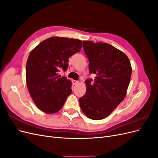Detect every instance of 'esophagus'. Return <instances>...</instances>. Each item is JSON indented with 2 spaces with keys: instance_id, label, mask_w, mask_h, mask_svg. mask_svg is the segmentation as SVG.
I'll use <instances>...</instances> for the list:
<instances>
[{
  "instance_id": "1",
  "label": "esophagus",
  "mask_w": 158,
  "mask_h": 158,
  "mask_svg": "<svg viewBox=\"0 0 158 158\" xmlns=\"http://www.w3.org/2000/svg\"><path fill=\"white\" fill-rule=\"evenodd\" d=\"M78 80H73V84H74V85H76V84H78Z\"/></svg>"
}]
</instances>
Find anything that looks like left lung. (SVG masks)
<instances>
[{
  "label": "left lung",
  "mask_w": 158,
  "mask_h": 158,
  "mask_svg": "<svg viewBox=\"0 0 158 158\" xmlns=\"http://www.w3.org/2000/svg\"><path fill=\"white\" fill-rule=\"evenodd\" d=\"M88 56L90 74L94 80L85 81L86 92L79 99L83 113L92 120L108 117L127 94L132 67L128 56L121 51L106 43L83 41Z\"/></svg>",
  "instance_id": "obj_1"
}]
</instances>
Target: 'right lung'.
Listing matches in <instances>:
<instances>
[{"mask_svg":"<svg viewBox=\"0 0 158 158\" xmlns=\"http://www.w3.org/2000/svg\"><path fill=\"white\" fill-rule=\"evenodd\" d=\"M82 47L80 40L51 37L30 52L26 69L27 86L33 102L43 112H58L71 94V81L59 75V72L67 69L69 57Z\"/></svg>","mask_w":158,"mask_h":158,"instance_id":"obj_1","label":"right lung"}]
</instances>
